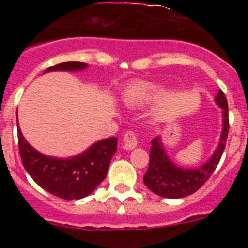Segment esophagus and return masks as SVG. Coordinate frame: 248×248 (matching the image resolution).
<instances>
[{"label":"esophagus","mask_w":248,"mask_h":248,"mask_svg":"<svg viewBox=\"0 0 248 248\" xmlns=\"http://www.w3.org/2000/svg\"><path fill=\"white\" fill-rule=\"evenodd\" d=\"M137 146V134L136 132L129 129L124 133V147L127 150H132Z\"/></svg>","instance_id":"esophagus-1"}]
</instances>
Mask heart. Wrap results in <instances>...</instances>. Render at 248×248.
<instances>
[{
	"mask_svg": "<svg viewBox=\"0 0 248 248\" xmlns=\"http://www.w3.org/2000/svg\"><path fill=\"white\" fill-rule=\"evenodd\" d=\"M151 87L147 86H133L131 89L127 90L126 92V99L129 102V103H134L138 99L141 98L142 96L147 94L149 92H151Z\"/></svg>",
	"mask_w": 248,
	"mask_h": 248,
	"instance_id": "1",
	"label": "heart"
}]
</instances>
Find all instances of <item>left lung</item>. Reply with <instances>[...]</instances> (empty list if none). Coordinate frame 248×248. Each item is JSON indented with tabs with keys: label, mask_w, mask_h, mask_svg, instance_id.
Masks as SVG:
<instances>
[{
	"label": "left lung",
	"mask_w": 248,
	"mask_h": 248,
	"mask_svg": "<svg viewBox=\"0 0 248 248\" xmlns=\"http://www.w3.org/2000/svg\"><path fill=\"white\" fill-rule=\"evenodd\" d=\"M216 103L223 110L222 111L223 131H222L221 140L214 156L201 168H179L167 157L161 144V139L158 137L152 139V147L150 149V163L147 171L144 175V184L155 194L169 199L191 196L201 188L215 171L221 161L229 132L228 102L222 90H219L217 93Z\"/></svg>",
	"instance_id": "1"
}]
</instances>
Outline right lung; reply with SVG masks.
I'll return each mask as SVG.
<instances>
[{
	"instance_id": "add662e5",
	"label": "right lung",
	"mask_w": 248,
	"mask_h": 248,
	"mask_svg": "<svg viewBox=\"0 0 248 248\" xmlns=\"http://www.w3.org/2000/svg\"><path fill=\"white\" fill-rule=\"evenodd\" d=\"M87 64L69 61L55 64L44 71H79ZM17 145L22 164L30 176L43 189L66 201L81 199L94 191L106 179L111 157L116 152L117 139L111 137L92 145L73 158L47 157L34 150L17 129Z\"/></svg>"
}]
</instances>
